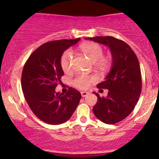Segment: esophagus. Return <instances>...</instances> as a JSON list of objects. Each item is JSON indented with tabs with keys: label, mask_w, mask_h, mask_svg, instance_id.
<instances>
[{
	"label": "esophagus",
	"mask_w": 159,
	"mask_h": 159,
	"mask_svg": "<svg viewBox=\"0 0 159 159\" xmlns=\"http://www.w3.org/2000/svg\"><path fill=\"white\" fill-rule=\"evenodd\" d=\"M81 93L82 97H86V96H88V94H89L88 93H87V92H84V91H83V92H81Z\"/></svg>",
	"instance_id": "obj_1"
}]
</instances>
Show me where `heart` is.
Segmentation results:
<instances>
[{
    "label": "heart",
    "mask_w": 159,
    "mask_h": 159,
    "mask_svg": "<svg viewBox=\"0 0 159 159\" xmlns=\"http://www.w3.org/2000/svg\"><path fill=\"white\" fill-rule=\"evenodd\" d=\"M81 51L88 57L93 63L98 62L101 66H105L107 61L104 56L103 48L98 43H90L83 44L81 46ZM74 52L72 49L69 48L66 50L62 54L61 58V65L63 70L65 72H70L72 70L73 66ZM97 81V78L94 75H80L73 80V85L81 90H88L93 84Z\"/></svg>",
    "instance_id": "obj_1"
}]
</instances>
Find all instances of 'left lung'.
I'll return each instance as SVG.
<instances>
[{
  "label": "left lung",
  "mask_w": 159,
  "mask_h": 159,
  "mask_svg": "<svg viewBox=\"0 0 159 159\" xmlns=\"http://www.w3.org/2000/svg\"><path fill=\"white\" fill-rule=\"evenodd\" d=\"M108 46L112 54L111 69L98 89H107V97H100L93 111L103 123L114 124L127 117L134 110L142 88L141 73L135 53L126 43L113 36L87 38Z\"/></svg>",
  "instance_id": "left-lung-1"
}]
</instances>
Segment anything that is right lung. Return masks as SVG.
<instances>
[{"label":"right lung","mask_w":159,"mask_h":159,"mask_svg":"<svg viewBox=\"0 0 159 159\" xmlns=\"http://www.w3.org/2000/svg\"><path fill=\"white\" fill-rule=\"evenodd\" d=\"M75 39H60L40 45L30 54L21 74V88L25 100L34 114L45 123L58 125L72 116L81 95L69 87L66 94L55 92L64 75L61 58L65 50L78 43Z\"/></svg>","instance_id":"add662e5"}]
</instances>
